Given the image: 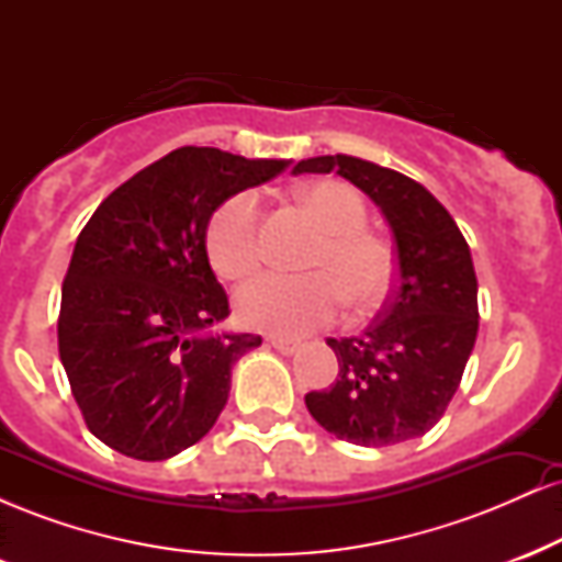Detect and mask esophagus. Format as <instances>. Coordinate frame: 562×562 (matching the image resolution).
<instances>
[{
    "label": "esophagus",
    "instance_id": "obj_1",
    "mask_svg": "<svg viewBox=\"0 0 562 562\" xmlns=\"http://www.w3.org/2000/svg\"><path fill=\"white\" fill-rule=\"evenodd\" d=\"M269 346L277 348L280 353H295L301 348L299 340H293V338H269Z\"/></svg>",
    "mask_w": 562,
    "mask_h": 562
}]
</instances>
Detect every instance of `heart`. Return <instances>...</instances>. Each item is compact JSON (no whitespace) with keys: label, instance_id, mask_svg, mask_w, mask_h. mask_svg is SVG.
I'll list each match as a JSON object with an SVG mask.
<instances>
[{"label":"heart","instance_id":"heart-1","mask_svg":"<svg viewBox=\"0 0 562 562\" xmlns=\"http://www.w3.org/2000/svg\"><path fill=\"white\" fill-rule=\"evenodd\" d=\"M301 200L325 237L314 248L308 267L319 272H263L237 290L235 306L245 325L280 335H301L327 325L344 306V295L357 308L383 299L391 282L389 248L367 235L364 200L344 182L303 187ZM205 254L216 274L240 280L261 261L259 195L235 192L211 214Z\"/></svg>","mask_w":562,"mask_h":562}]
</instances>
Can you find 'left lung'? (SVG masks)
<instances>
[{
	"label": "left lung",
	"mask_w": 562,
	"mask_h": 562,
	"mask_svg": "<svg viewBox=\"0 0 562 562\" xmlns=\"http://www.w3.org/2000/svg\"><path fill=\"white\" fill-rule=\"evenodd\" d=\"M330 171L383 211L396 243V288L362 335L327 338L338 378L306 393V406L327 434L393 447L428 434L460 389L479 335V280L460 227L420 182L353 156L293 166V173Z\"/></svg>",
	"instance_id": "left-lung-1"
}]
</instances>
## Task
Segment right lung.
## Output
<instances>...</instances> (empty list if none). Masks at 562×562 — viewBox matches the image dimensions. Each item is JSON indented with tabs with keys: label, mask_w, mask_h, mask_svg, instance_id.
Returning a JSON list of instances; mask_svg holds the SVG:
<instances>
[{
	"label": "right lung",
	"mask_w": 562,
	"mask_h": 562,
	"mask_svg": "<svg viewBox=\"0 0 562 562\" xmlns=\"http://www.w3.org/2000/svg\"><path fill=\"white\" fill-rule=\"evenodd\" d=\"M285 169L288 160L179 147L113 190L81 229L63 280L57 348L102 443L158 462L214 428L232 364L261 335L211 333L229 317V301L205 229L229 195Z\"/></svg>",
	"instance_id": "1"
}]
</instances>
